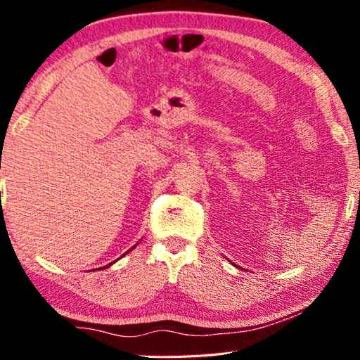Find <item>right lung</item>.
I'll list each match as a JSON object with an SVG mask.
<instances>
[{
  "mask_svg": "<svg viewBox=\"0 0 360 360\" xmlns=\"http://www.w3.org/2000/svg\"><path fill=\"white\" fill-rule=\"evenodd\" d=\"M136 245H138V243H136ZM136 245H135V246H133L131 249H129V251H127V252H130V251H133V249H135V248H136ZM127 252H125V254H127ZM125 254H124V255H125ZM112 264H114V262H112ZM112 264H109V265H106V266H111ZM106 266H103V268H106ZM96 270H98V268H96Z\"/></svg>",
  "mask_w": 360,
  "mask_h": 360,
  "instance_id": "1",
  "label": "right lung"
}]
</instances>
